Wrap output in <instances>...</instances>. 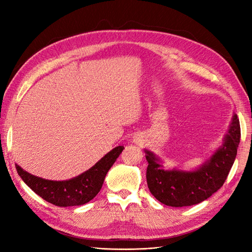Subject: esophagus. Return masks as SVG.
<instances>
[{
    "label": "esophagus",
    "mask_w": 252,
    "mask_h": 252,
    "mask_svg": "<svg viewBox=\"0 0 252 252\" xmlns=\"http://www.w3.org/2000/svg\"><path fill=\"white\" fill-rule=\"evenodd\" d=\"M134 141H137V138H136V140H134Z\"/></svg>",
    "instance_id": "1"
}]
</instances>
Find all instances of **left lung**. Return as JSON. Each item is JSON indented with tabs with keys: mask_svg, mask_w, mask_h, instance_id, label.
I'll list each match as a JSON object with an SVG mask.
<instances>
[{
	"mask_svg": "<svg viewBox=\"0 0 252 252\" xmlns=\"http://www.w3.org/2000/svg\"><path fill=\"white\" fill-rule=\"evenodd\" d=\"M240 126L234 114L222 144L195 170L164 169L161 159L144 149L148 162L146 180L153 196L163 205L187 207L208 199L225 182L237 155Z\"/></svg>",
	"mask_w": 252,
	"mask_h": 252,
	"instance_id": "obj_1",
	"label": "left lung"
}]
</instances>
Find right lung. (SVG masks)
<instances>
[{
  "label": "right lung",
  "instance_id": "1",
  "mask_svg": "<svg viewBox=\"0 0 252 252\" xmlns=\"http://www.w3.org/2000/svg\"><path fill=\"white\" fill-rule=\"evenodd\" d=\"M125 147L117 146L92 168L66 181H52L28 173L16 164L19 176L36 195L57 207L81 206L92 200L104 184L105 176Z\"/></svg>",
  "mask_w": 252,
  "mask_h": 252
}]
</instances>
